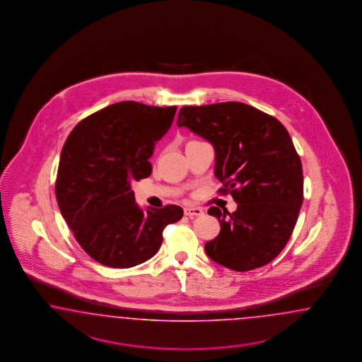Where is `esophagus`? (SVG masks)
<instances>
[{
    "label": "esophagus",
    "mask_w": 362,
    "mask_h": 362,
    "mask_svg": "<svg viewBox=\"0 0 362 362\" xmlns=\"http://www.w3.org/2000/svg\"><path fill=\"white\" fill-rule=\"evenodd\" d=\"M185 215L189 216V218H192V216H202L203 215V209H200V207H186L185 209Z\"/></svg>",
    "instance_id": "esophagus-1"
}]
</instances>
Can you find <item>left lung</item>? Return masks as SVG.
<instances>
[{"instance_id":"left-lung-1","label":"left lung","mask_w":362,"mask_h":362,"mask_svg":"<svg viewBox=\"0 0 362 362\" xmlns=\"http://www.w3.org/2000/svg\"><path fill=\"white\" fill-rule=\"evenodd\" d=\"M177 126L207 139L215 148V175L238 209L211 207L220 233L206 243L214 262L238 272L271 263L296 226L304 199L303 165L284 126L240 102L185 106Z\"/></svg>"}]
</instances>
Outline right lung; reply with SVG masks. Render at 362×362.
<instances>
[{"mask_svg":"<svg viewBox=\"0 0 362 362\" xmlns=\"http://www.w3.org/2000/svg\"><path fill=\"white\" fill-rule=\"evenodd\" d=\"M176 106L132 100L91 114L67 136L58 165L55 197L83 251L111 268H132L151 259L167 224L182 219L175 204L144 212L132 180L150 176L155 143L171 127Z\"/></svg>","mask_w":362,"mask_h":362,"instance_id":"right-lung-1","label":"right lung"}]
</instances>
